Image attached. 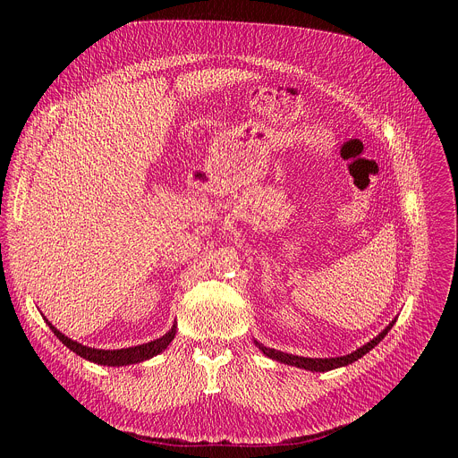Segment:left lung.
<instances>
[{
	"mask_svg": "<svg viewBox=\"0 0 458 458\" xmlns=\"http://www.w3.org/2000/svg\"><path fill=\"white\" fill-rule=\"evenodd\" d=\"M397 322V317L391 320L386 328L377 335V337H373L369 343H366L364 346H360V348H357L355 352H352V353H348V355H341V357H328V359H311V357H301V355H292V353H284V352H279V350H274V348H267L265 344H260V343H257V341H253L255 343V346L263 352L267 357H270V359H274V360H277V362H283V364H288V366H295V368H302V369H308V371H320V373H324V371H330V369H335V368H343V366H348V364H352V362H355V360H359L360 357H364L369 350H373L386 335H387V332L394 328V324Z\"/></svg>",
	"mask_w": 458,
	"mask_h": 458,
	"instance_id": "left-lung-1",
	"label": "left lung"
}]
</instances>
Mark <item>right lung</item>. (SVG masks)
I'll return each mask as SVG.
<instances>
[{
	"label": "right lung",
	"instance_id": "add662e5",
	"mask_svg": "<svg viewBox=\"0 0 458 458\" xmlns=\"http://www.w3.org/2000/svg\"><path fill=\"white\" fill-rule=\"evenodd\" d=\"M45 320L48 324V328L54 332V335L76 355H80L90 362L101 364V366H117V368L128 366V364H138V362H143V360H148V359L159 355L174 341L175 328H177V322H174L172 328L163 337L145 343V344H140V346H130V348H121V350H98V348L83 346L81 343L69 339L67 335L61 334L52 322H48V318H45Z\"/></svg>",
	"mask_w": 458,
	"mask_h": 458
}]
</instances>
